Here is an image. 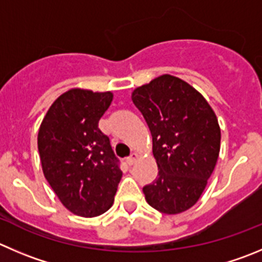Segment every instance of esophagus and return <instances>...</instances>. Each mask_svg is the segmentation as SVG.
<instances>
[{
    "instance_id": "esophagus-1",
    "label": "esophagus",
    "mask_w": 262,
    "mask_h": 262,
    "mask_svg": "<svg viewBox=\"0 0 262 262\" xmlns=\"http://www.w3.org/2000/svg\"><path fill=\"white\" fill-rule=\"evenodd\" d=\"M138 158H139L138 154L133 153V154H131V156L128 157V158H127V164H129V166H133V164L135 163L136 161H138Z\"/></svg>"
}]
</instances>
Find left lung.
<instances>
[{"mask_svg":"<svg viewBox=\"0 0 262 262\" xmlns=\"http://www.w3.org/2000/svg\"><path fill=\"white\" fill-rule=\"evenodd\" d=\"M153 138L158 178L144 186L145 199L166 215L198 202L220 153L217 117L201 92L179 77L163 74L131 94Z\"/></svg>","mask_w":262,"mask_h":262,"instance_id":"8db88e82","label":"left lung"}]
</instances>
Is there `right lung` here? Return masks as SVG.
<instances>
[{"instance_id":"1","label":"right lung","mask_w":262,"mask_h":262,"mask_svg":"<svg viewBox=\"0 0 262 262\" xmlns=\"http://www.w3.org/2000/svg\"><path fill=\"white\" fill-rule=\"evenodd\" d=\"M113 92L71 89L47 111L38 129L43 175L67 210L82 217L106 212L121 181L117 158L99 121Z\"/></svg>"}]
</instances>
